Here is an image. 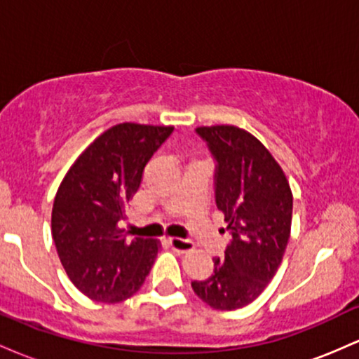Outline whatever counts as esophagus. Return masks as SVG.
Returning <instances> with one entry per match:
<instances>
[{
	"mask_svg": "<svg viewBox=\"0 0 359 359\" xmlns=\"http://www.w3.org/2000/svg\"><path fill=\"white\" fill-rule=\"evenodd\" d=\"M168 245L179 253H187V251L194 250V243L191 240H180V238H168Z\"/></svg>",
	"mask_w": 359,
	"mask_h": 359,
	"instance_id": "obj_1",
	"label": "esophagus"
}]
</instances>
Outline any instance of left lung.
Wrapping results in <instances>:
<instances>
[{"label": "left lung", "mask_w": 359, "mask_h": 359, "mask_svg": "<svg viewBox=\"0 0 359 359\" xmlns=\"http://www.w3.org/2000/svg\"><path fill=\"white\" fill-rule=\"evenodd\" d=\"M196 133L211 151L214 197L231 236L214 273L194 280L199 299L217 311L248 306L277 273L292 224V191L273 156L248 131L201 126Z\"/></svg>", "instance_id": "left-lung-1"}]
</instances>
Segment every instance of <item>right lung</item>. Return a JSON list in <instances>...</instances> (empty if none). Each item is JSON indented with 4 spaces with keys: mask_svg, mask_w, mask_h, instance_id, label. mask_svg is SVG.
<instances>
[{
    "mask_svg": "<svg viewBox=\"0 0 359 359\" xmlns=\"http://www.w3.org/2000/svg\"><path fill=\"white\" fill-rule=\"evenodd\" d=\"M172 126L121 123L94 140L62 180L52 238L71 282L96 302H123L150 273L158 243L128 240L118 222Z\"/></svg>",
    "mask_w": 359,
    "mask_h": 359,
    "instance_id": "1",
    "label": "right lung"
}]
</instances>
